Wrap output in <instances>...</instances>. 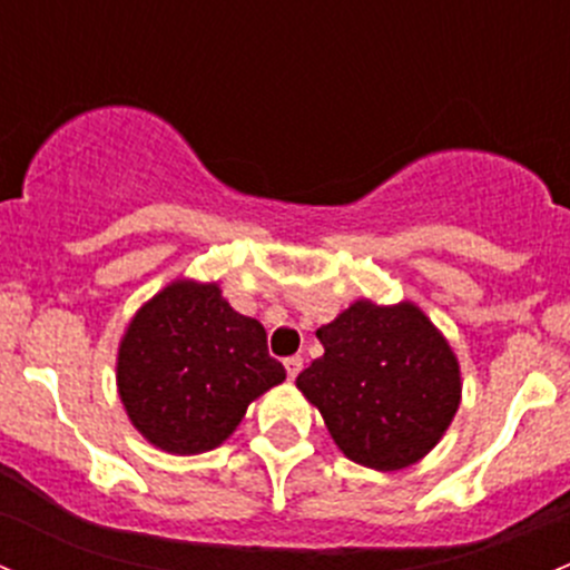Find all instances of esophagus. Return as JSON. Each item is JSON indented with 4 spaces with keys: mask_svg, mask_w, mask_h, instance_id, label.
<instances>
[{
    "mask_svg": "<svg viewBox=\"0 0 570 570\" xmlns=\"http://www.w3.org/2000/svg\"><path fill=\"white\" fill-rule=\"evenodd\" d=\"M284 366H286V375H289V381H295L303 370V358L301 355H289V358L284 361Z\"/></svg>",
    "mask_w": 570,
    "mask_h": 570,
    "instance_id": "esophagus-1",
    "label": "esophagus"
}]
</instances>
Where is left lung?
<instances>
[{
	"instance_id": "8db88e82",
	"label": "left lung",
	"mask_w": 570,
	"mask_h": 570,
	"mask_svg": "<svg viewBox=\"0 0 570 570\" xmlns=\"http://www.w3.org/2000/svg\"><path fill=\"white\" fill-rule=\"evenodd\" d=\"M317 336L325 355L297 375V389L350 461L396 471L439 444L461 405V370L413 303L358 301Z\"/></svg>"
}]
</instances>
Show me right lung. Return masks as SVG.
I'll use <instances>...</instances> for the list:
<instances>
[{
    "label": "right lung",
    "instance_id": "obj_1",
    "mask_svg": "<svg viewBox=\"0 0 570 570\" xmlns=\"http://www.w3.org/2000/svg\"><path fill=\"white\" fill-rule=\"evenodd\" d=\"M284 377L262 322L234 312L217 284L165 286L118 350V392L131 424L174 455L215 450Z\"/></svg>",
    "mask_w": 570,
    "mask_h": 570
}]
</instances>
